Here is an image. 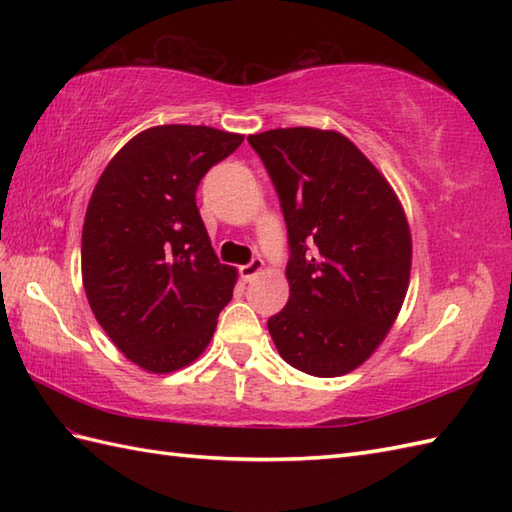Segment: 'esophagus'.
<instances>
[{
  "label": "esophagus",
  "instance_id": "obj_1",
  "mask_svg": "<svg viewBox=\"0 0 512 512\" xmlns=\"http://www.w3.org/2000/svg\"><path fill=\"white\" fill-rule=\"evenodd\" d=\"M262 270H264V259L255 257L253 262L239 268V275H242V279H244V281H253L259 273H262Z\"/></svg>",
  "mask_w": 512,
  "mask_h": 512
}]
</instances>
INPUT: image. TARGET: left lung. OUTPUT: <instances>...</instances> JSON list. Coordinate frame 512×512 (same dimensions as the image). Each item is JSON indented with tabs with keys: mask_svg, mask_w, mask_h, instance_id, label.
<instances>
[{
	"mask_svg": "<svg viewBox=\"0 0 512 512\" xmlns=\"http://www.w3.org/2000/svg\"><path fill=\"white\" fill-rule=\"evenodd\" d=\"M288 226L286 308L268 319L281 358L319 378L350 374L405 301L411 231L387 178L334 129L250 134Z\"/></svg>",
	"mask_w": 512,
	"mask_h": 512,
	"instance_id": "left-lung-1",
	"label": "left lung"
}]
</instances>
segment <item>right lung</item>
<instances>
[{
	"instance_id": "add662e5",
	"label": "right lung",
	"mask_w": 512,
	"mask_h": 512,
	"mask_svg": "<svg viewBox=\"0 0 512 512\" xmlns=\"http://www.w3.org/2000/svg\"><path fill=\"white\" fill-rule=\"evenodd\" d=\"M242 140L206 125L149 127L92 191L81 237L85 295L112 343L145 372L191 365L233 299L237 270L217 259L195 191Z\"/></svg>"
}]
</instances>
